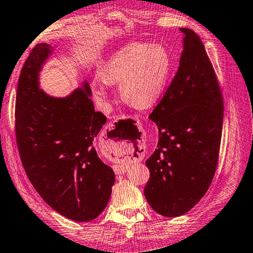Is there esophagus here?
Returning a JSON list of instances; mask_svg holds the SVG:
<instances>
[{"label":"esophagus","mask_w":253,"mask_h":253,"mask_svg":"<svg viewBox=\"0 0 253 253\" xmlns=\"http://www.w3.org/2000/svg\"><path fill=\"white\" fill-rule=\"evenodd\" d=\"M124 144H126V146H127L126 142H124ZM142 158H143V156H139L138 158L134 157V160H142ZM114 169H115V172H116V174H123L127 170V166H125V165H116V166H114Z\"/></svg>","instance_id":"34e87169"}]
</instances>
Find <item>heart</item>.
Wrapping results in <instances>:
<instances>
[{
  "mask_svg": "<svg viewBox=\"0 0 253 253\" xmlns=\"http://www.w3.org/2000/svg\"><path fill=\"white\" fill-rule=\"evenodd\" d=\"M172 58L161 44L129 43L108 58L101 77L91 81L92 93L101 107L109 102V84H119L122 99L140 109L155 105L165 90Z\"/></svg>",
  "mask_w": 253,
  "mask_h": 253,
  "instance_id": "obj_1",
  "label": "heart"
}]
</instances>
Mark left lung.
Segmentation results:
<instances>
[{"label":"left lung","mask_w":253,"mask_h":253,"mask_svg":"<svg viewBox=\"0 0 253 253\" xmlns=\"http://www.w3.org/2000/svg\"><path fill=\"white\" fill-rule=\"evenodd\" d=\"M183 52L176 75L149 118L158 144L146 161L144 194L161 215L185 214L207 193L219 160L223 97L203 42L181 28Z\"/></svg>","instance_id":"8db88e82"}]
</instances>
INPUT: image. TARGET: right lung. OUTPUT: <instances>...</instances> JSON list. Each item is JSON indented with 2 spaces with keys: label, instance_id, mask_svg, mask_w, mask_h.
Listing matches in <instances>:
<instances>
[{
  "label": "right lung",
  "instance_id": "obj_1",
  "mask_svg": "<svg viewBox=\"0 0 253 253\" xmlns=\"http://www.w3.org/2000/svg\"><path fill=\"white\" fill-rule=\"evenodd\" d=\"M51 46L39 43L24 62L15 101V137L30 182L54 211L87 222L104 211L115 174L93 146L106 123L96 111L88 83L65 98L39 88Z\"/></svg>",
  "mask_w": 253,
  "mask_h": 253
}]
</instances>
